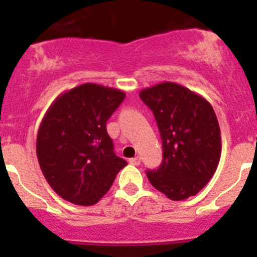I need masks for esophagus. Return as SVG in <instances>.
<instances>
[{
	"mask_svg": "<svg viewBox=\"0 0 257 257\" xmlns=\"http://www.w3.org/2000/svg\"><path fill=\"white\" fill-rule=\"evenodd\" d=\"M130 163L134 166H139L142 163V158L139 156L134 157V158H130Z\"/></svg>",
	"mask_w": 257,
	"mask_h": 257,
	"instance_id": "1",
	"label": "esophagus"
}]
</instances>
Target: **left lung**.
<instances>
[{
    "label": "left lung",
    "mask_w": 257,
    "mask_h": 257,
    "mask_svg": "<svg viewBox=\"0 0 257 257\" xmlns=\"http://www.w3.org/2000/svg\"><path fill=\"white\" fill-rule=\"evenodd\" d=\"M140 97L153 110L160 128L163 161L147 172L148 180L172 201L196 196L219 165L221 136L211 104L175 82L143 88Z\"/></svg>",
    "instance_id": "8db88e82"
}]
</instances>
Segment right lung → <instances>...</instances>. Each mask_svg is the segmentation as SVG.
<instances>
[{
	"label": "right lung",
	"instance_id": "right-lung-1",
	"mask_svg": "<svg viewBox=\"0 0 257 257\" xmlns=\"http://www.w3.org/2000/svg\"><path fill=\"white\" fill-rule=\"evenodd\" d=\"M124 96L118 88L87 82L61 92L45 113L37 160L50 187L65 201L95 205L127 165L106 133V121Z\"/></svg>",
	"mask_w": 257,
	"mask_h": 257
}]
</instances>
